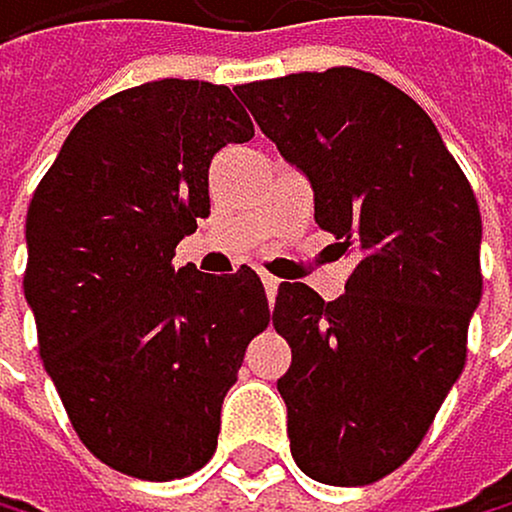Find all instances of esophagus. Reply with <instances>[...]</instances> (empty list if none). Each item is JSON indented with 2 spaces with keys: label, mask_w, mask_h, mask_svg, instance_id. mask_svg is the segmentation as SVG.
<instances>
[{
  "label": "esophagus",
  "mask_w": 512,
  "mask_h": 512,
  "mask_svg": "<svg viewBox=\"0 0 512 512\" xmlns=\"http://www.w3.org/2000/svg\"><path fill=\"white\" fill-rule=\"evenodd\" d=\"M259 278H262V285H266V295H269V301H272V298H275V291H278V278L269 275V272H259Z\"/></svg>",
  "instance_id": "obj_1"
}]
</instances>
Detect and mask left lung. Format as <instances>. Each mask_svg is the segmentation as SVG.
I'll return each mask as SVG.
<instances>
[{
  "instance_id": "8db88e82",
  "label": "left lung",
  "mask_w": 512,
  "mask_h": 512,
  "mask_svg": "<svg viewBox=\"0 0 512 512\" xmlns=\"http://www.w3.org/2000/svg\"><path fill=\"white\" fill-rule=\"evenodd\" d=\"M237 95L311 179L314 221L356 256L336 301L278 285L291 455L320 484H372L413 455L465 368L481 301L475 192L430 115L375 73L333 66Z\"/></svg>"
}]
</instances>
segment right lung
I'll return each instance as SVG.
<instances>
[{"label":"right lung","mask_w":512,"mask_h":512,"mask_svg":"<svg viewBox=\"0 0 512 512\" xmlns=\"http://www.w3.org/2000/svg\"><path fill=\"white\" fill-rule=\"evenodd\" d=\"M253 121L227 86L160 79L79 118L28 205L37 349L99 462L144 481L208 462L269 301L253 269L172 266L211 214L208 166Z\"/></svg>","instance_id":"obj_1"}]
</instances>
